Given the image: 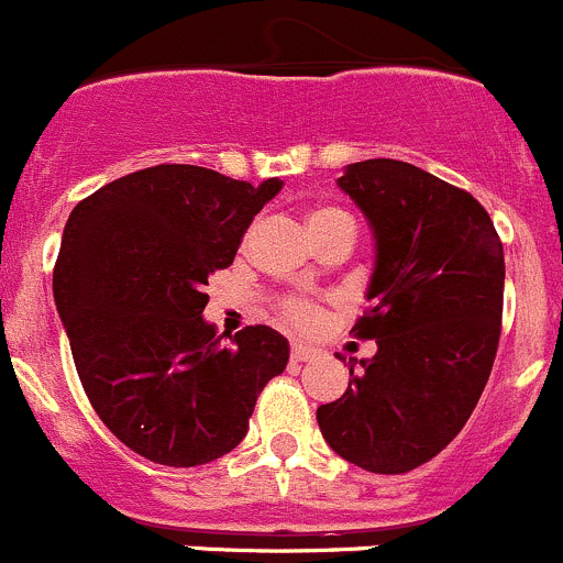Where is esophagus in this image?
Returning <instances> with one entry per match:
<instances>
[{
  "mask_svg": "<svg viewBox=\"0 0 563 563\" xmlns=\"http://www.w3.org/2000/svg\"><path fill=\"white\" fill-rule=\"evenodd\" d=\"M289 353H292L295 361H311L320 355V347H314V344H306V342H295Z\"/></svg>",
  "mask_w": 563,
  "mask_h": 563,
  "instance_id": "esophagus-1",
  "label": "esophagus"
}]
</instances>
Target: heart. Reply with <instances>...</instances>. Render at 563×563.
<instances>
[{
  "label": "heart",
  "mask_w": 563,
  "mask_h": 563,
  "mask_svg": "<svg viewBox=\"0 0 563 563\" xmlns=\"http://www.w3.org/2000/svg\"><path fill=\"white\" fill-rule=\"evenodd\" d=\"M333 224L355 227L353 219H350V216L344 213V210H339V208H317V210H311L309 232L325 230V227H333ZM284 317H287V320L292 322V325L311 328L317 320H320V311H317V306L309 303V300L292 298V300H287V303H284Z\"/></svg>",
  "instance_id": "obj_1"
}]
</instances>
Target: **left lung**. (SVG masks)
Listing matches in <instances>:
<instances>
[{"mask_svg":"<svg viewBox=\"0 0 563 563\" xmlns=\"http://www.w3.org/2000/svg\"><path fill=\"white\" fill-rule=\"evenodd\" d=\"M375 235L369 309L353 325L377 353L317 408L328 446L372 473L430 463L471 419L500 336L504 246L487 210L413 164L372 158L339 177Z\"/></svg>","mask_w":563,"mask_h":563,"instance_id":"left-lung-1","label":"left lung"}]
</instances>
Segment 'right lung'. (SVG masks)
I'll return each mask as SVG.
<instances>
[{
  "label": "right lung",
  "mask_w": 563,
  "mask_h": 563,
  "mask_svg": "<svg viewBox=\"0 0 563 563\" xmlns=\"http://www.w3.org/2000/svg\"><path fill=\"white\" fill-rule=\"evenodd\" d=\"M191 164L133 172L81 199L54 265V303L106 427L150 463L194 468L246 438L289 344L268 325L230 336L202 317L205 284L282 191Z\"/></svg>",
  "instance_id": "right-lung-1"
}]
</instances>
